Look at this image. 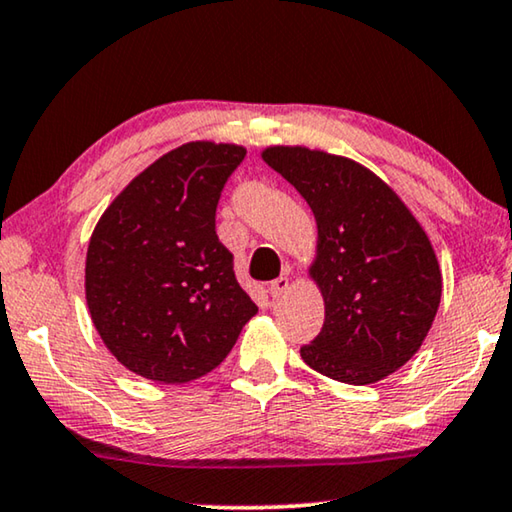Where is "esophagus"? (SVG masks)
Returning <instances> with one entry per match:
<instances>
[{"mask_svg":"<svg viewBox=\"0 0 512 512\" xmlns=\"http://www.w3.org/2000/svg\"><path fill=\"white\" fill-rule=\"evenodd\" d=\"M287 287H289V278H287V275H280V278H275L273 282H269V294L273 298H278Z\"/></svg>","mask_w":512,"mask_h":512,"instance_id":"obj_1","label":"esophagus"}]
</instances>
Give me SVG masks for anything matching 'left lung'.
<instances>
[{
    "label": "left lung",
    "instance_id": "8db88e82",
    "mask_svg": "<svg viewBox=\"0 0 512 512\" xmlns=\"http://www.w3.org/2000/svg\"><path fill=\"white\" fill-rule=\"evenodd\" d=\"M262 157L307 200L319 227L312 275L326 321L300 358L348 385L389 376L419 351L440 307L442 273L426 232L351 159L282 145Z\"/></svg>",
    "mask_w": 512,
    "mask_h": 512
}]
</instances>
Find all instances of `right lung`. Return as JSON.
<instances>
[{
    "instance_id": "1",
    "label": "right lung",
    "mask_w": 512,
    "mask_h": 512,
    "mask_svg": "<svg viewBox=\"0 0 512 512\" xmlns=\"http://www.w3.org/2000/svg\"><path fill=\"white\" fill-rule=\"evenodd\" d=\"M246 150L207 141L170 150L129 182L97 223L86 303L120 364L189 383L232 351L257 305L216 234V207Z\"/></svg>"
}]
</instances>
